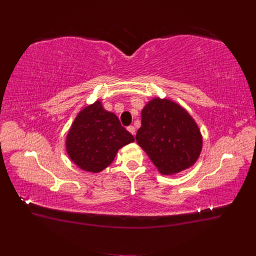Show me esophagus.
<instances>
[{
  "instance_id": "esophagus-1",
  "label": "esophagus",
  "mask_w": 256,
  "mask_h": 256,
  "mask_svg": "<svg viewBox=\"0 0 256 256\" xmlns=\"http://www.w3.org/2000/svg\"><path fill=\"white\" fill-rule=\"evenodd\" d=\"M127 130L129 131V132H130L131 134H134V136L136 134V128H134V126H128V127H127Z\"/></svg>"
}]
</instances>
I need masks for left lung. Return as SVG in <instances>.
Wrapping results in <instances>:
<instances>
[{
  "label": "left lung",
  "instance_id": "1",
  "mask_svg": "<svg viewBox=\"0 0 256 256\" xmlns=\"http://www.w3.org/2000/svg\"><path fill=\"white\" fill-rule=\"evenodd\" d=\"M136 140L164 175L193 166L202 150V136L196 122L168 99H152L145 106Z\"/></svg>",
  "mask_w": 256,
  "mask_h": 256
}]
</instances>
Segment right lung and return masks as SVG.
Here are the masks:
<instances>
[{"mask_svg":"<svg viewBox=\"0 0 256 256\" xmlns=\"http://www.w3.org/2000/svg\"><path fill=\"white\" fill-rule=\"evenodd\" d=\"M134 141L118 116L96 102L76 118L67 136L66 150L79 168L97 173L112 164L120 147Z\"/></svg>","mask_w":256,"mask_h":256,"instance_id":"1","label":"right lung"}]
</instances>
